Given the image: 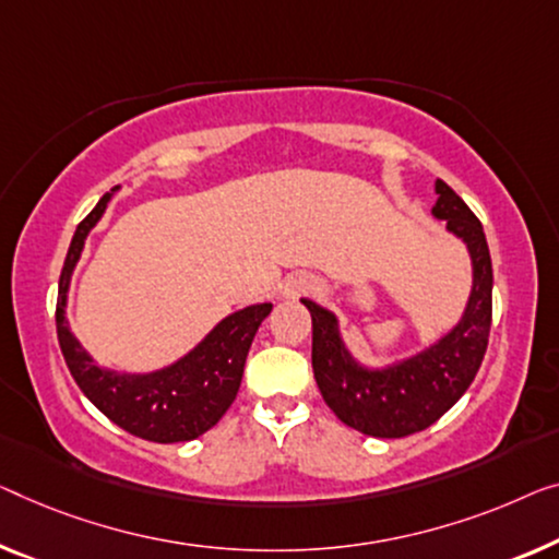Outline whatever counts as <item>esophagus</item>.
Listing matches in <instances>:
<instances>
[{"label": "esophagus", "mask_w": 559, "mask_h": 559, "mask_svg": "<svg viewBox=\"0 0 559 559\" xmlns=\"http://www.w3.org/2000/svg\"><path fill=\"white\" fill-rule=\"evenodd\" d=\"M313 288V278L306 276V273H290L288 278L281 283V296L283 298H296L301 294H308Z\"/></svg>", "instance_id": "esophagus-1"}]
</instances>
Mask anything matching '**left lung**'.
Listing matches in <instances>:
<instances>
[{"label": "left lung", "instance_id": "8db88e82", "mask_svg": "<svg viewBox=\"0 0 559 559\" xmlns=\"http://www.w3.org/2000/svg\"><path fill=\"white\" fill-rule=\"evenodd\" d=\"M431 215L460 238L472 263V288L452 329L427 348L402 359L369 366L354 356L341 333L338 316L301 298L311 311V364L323 402L346 427L366 437L399 439L435 424L464 396L477 377L492 326V258L477 221L447 182H435Z\"/></svg>", "mask_w": 559, "mask_h": 559}]
</instances>
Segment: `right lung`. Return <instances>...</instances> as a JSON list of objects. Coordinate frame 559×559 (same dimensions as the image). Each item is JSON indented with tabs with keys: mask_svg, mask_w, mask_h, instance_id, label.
<instances>
[{
	"mask_svg": "<svg viewBox=\"0 0 559 559\" xmlns=\"http://www.w3.org/2000/svg\"><path fill=\"white\" fill-rule=\"evenodd\" d=\"M115 193L118 188L99 198L93 213L80 223L64 258L57 296V338L64 361L82 394L130 435L157 444L198 439L221 421L236 399L253 336L273 304H253L228 313L188 354L160 369L120 371L99 366L70 329L67 294L72 273L85 251V240L105 215Z\"/></svg>",
	"mask_w": 559,
	"mask_h": 559,
	"instance_id": "right-lung-1",
	"label": "right lung"
}]
</instances>
